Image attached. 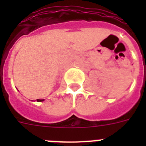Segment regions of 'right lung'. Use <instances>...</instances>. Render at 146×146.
Returning a JSON list of instances; mask_svg holds the SVG:
<instances>
[{
	"label": "right lung",
	"mask_w": 146,
	"mask_h": 146,
	"mask_svg": "<svg viewBox=\"0 0 146 146\" xmlns=\"http://www.w3.org/2000/svg\"><path fill=\"white\" fill-rule=\"evenodd\" d=\"M43 101H44V99H37V102H43Z\"/></svg>",
	"instance_id": "obj_1"
}]
</instances>
